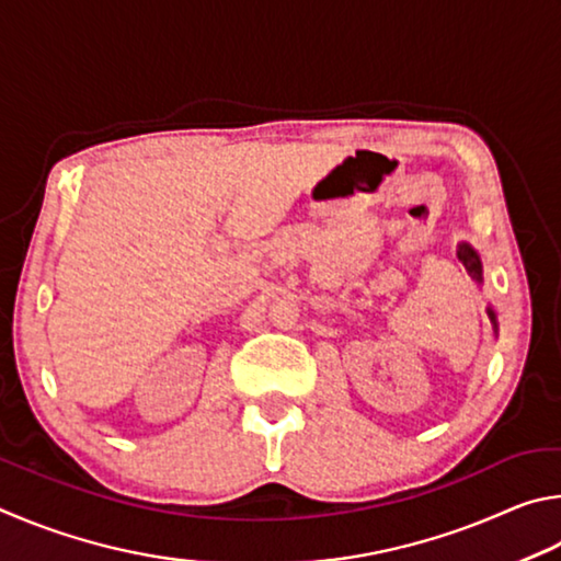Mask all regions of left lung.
<instances>
[{
	"mask_svg": "<svg viewBox=\"0 0 561 561\" xmlns=\"http://www.w3.org/2000/svg\"><path fill=\"white\" fill-rule=\"evenodd\" d=\"M458 259L463 261L466 271H468L470 275H473L476 280H483V268H480V259H478V253H476L473 249H470L468 243H460V245H458ZM488 316L493 318V325H497V322H495V312H493V310H488Z\"/></svg>",
	"mask_w": 561,
	"mask_h": 561,
	"instance_id": "obj_1",
	"label": "left lung"
}]
</instances>
